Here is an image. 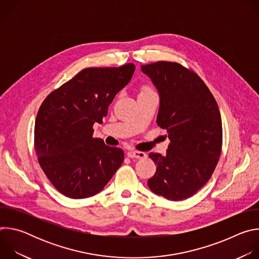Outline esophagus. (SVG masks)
<instances>
[{
  "mask_svg": "<svg viewBox=\"0 0 259 259\" xmlns=\"http://www.w3.org/2000/svg\"><path fill=\"white\" fill-rule=\"evenodd\" d=\"M127 156L129 158H134V159H144L146 158V154L143 152H138V151H129L127 153Z\"/></svg>",
  "mask_w": 259,
  "mask_h": 259,
  "instance_id": "34e87169",
  "label": "esophagus"
}]
</instances>
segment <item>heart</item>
Returning <instances> with one entry per match:
<instances>
[{
    "instance_id": "1",
    "label": "heart",
    "mask_w": 259,
    "mask_h": 259,
    "mask_svg": "<svg viewBox=\"0 0 259 259\" xmlns=\"http://www.w3.org/2000/svg\"><path fill=\"white\" fill-rule=\"evenodd\" d=\"M144 90H151V88L147 87V86H144V87L142 88V91H144Z\"/></svg>"
}]
</instances>
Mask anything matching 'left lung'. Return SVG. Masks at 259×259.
I'll list each match as a JSON object with an SVG mask.
<instances>
[{"label": "left lung", "instance_id": "obj_1", "mask_svg": "<svg viewBox=\"0 0 259 259\" xmlns=\"http://www.w3.org/2000/svg\"><path fill=\"white\" fill-rule=\"evenodd\" d=\"M141 70L159 91L157 124L170 139L165 156L149 155L157 170L147 186L167 200H186L208 182L221 154L217 102L197 73L180 63L158 61L141 65Z\"/></svg>", "mask_w": 259, "mask_h": 259}]
</instances>
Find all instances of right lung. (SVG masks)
Wrapping results in <instances>:
<instances>
[{
  "label": "right lung",
  "mask_w": 259,
  "mask_h": 259,
  "mask_svg": "<svg viewBox=\"0 0 259 259\" xmlns=\"http://www.w3.org/2000/svg\"><path fill=\"white\" fill-rule=\"evenodd\" d=\"M133 63L88 67L52 91L34 123V150L54 188L71 199L98 194L124 161L119 147L93 137L116 94L131 80Z\"/></svg>",
  "instance_id": "right-lung-1"
}]
</instances>
